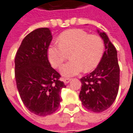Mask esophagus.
I'll return each instance as SVG.
<instances>
[{
    "label": "esophagus",
    "mask_w": 133,
    "mask_h": 133,
    "mask_svg": "<svg viewBox=\"0 0 133 133\" xmlns=\"http://www.w3.org/2000/svg\"><path fill=\"white\" fill-rule=\"evenodd\" d=\"M71 80H72L71 78H66V77H65V78H62V81H64V83L65 84L68 83L69 82L71 81Z\"/></svg>",
    "instance_id": "esophagus-1"
}]
</instances>
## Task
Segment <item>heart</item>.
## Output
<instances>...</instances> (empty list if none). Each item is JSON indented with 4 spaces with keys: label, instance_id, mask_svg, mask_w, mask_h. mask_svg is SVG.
<instances>
[{
    "label": "heart",
    "instance_id": "1",
    "mask_svg": "<svg viewBox=\"0 0 133 133\" xmlns=\"http://www.w3.org/2000/svg\"><path fill=\"white\" fill-rule=\"evenodd\" d=\"M57 42L58 45L52 44L48 50L49 61L53 67H60L66 54L70 53L72 61L63 65L61 74L64 77H72L83 69L89 72L97 67L102 58L104 44L97 35H90L82 29H70L61 33Z\"/></svg>",
    "mask_w": 133,
    "mask_h": 133
}]
</instances>
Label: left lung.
<instances>
[{"label": "left lung", "mask_w": 133, "mask_h": 133, "mask_svg": "<svg viewBox=\"0 0 133 133\" xmlns=\"http://www.w3.org/2000/svg\"><path fill=\"white\" fill-rule=\"evenodd\" d=\"M97 32L104 41L105 50L97 68L81 79L82 86L79 97L85 108L101 113L109 108L116 98L120 69L114 44L105 32Z\"/></svg>", "instance_id": "8db88e82"}]
</instances>
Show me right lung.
<instances>
[{
    "label": "right lung",
    "mask_w": 133,
    "mask_h": 133,
    "mask_svg": "<svg viewBox=\"0 0 133 133\" xmlns=\"http://www.w3.org/2000/svg\"><path fill=\"white\" fill-rule=\"evenodd\" d=\"M52 39L48 28H37L23 39L15 56V79L20 98L31 113L39 116L56 112L61 101V89L66 87L48 60Z\"/></svg>",
    "instance_id": "1"
}]
</instances>
